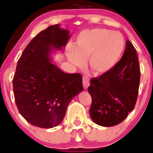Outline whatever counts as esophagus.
Masks as SVG:
<instances>
[{
  "mask_svg": "<svg viewBox=\"0 0 153 153\" xmlns=\"http://www.w3.org/2000/svg\"><path fill=\"white\" fill-rule=\"evenodd\" d=\"M82 81H83V87L85 89H87L89 86V79L87 77H83L82 78Z\"/></svg>",
  "mask_w": 153,
  "mask_h": 153,
  "instance_id": "34e87169",
  "label": "esophagus"
}]
</instances>
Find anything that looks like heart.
Returning <instances> with one entry per match:
<instances>
[{
    "instance_id": "1",
    "label": "heart",
    "mask_w": 153,
    "mask_h": 153,
    "mask_svg": "<svg viewBox=\"0 0 153 153\" xmlns=\"http://www.w3.org/2000/svg\"><path fill=\"white\" fill-rule=\"evenodd\" d=\"M125 39L118 31L102 27L86 30L77 38L76 46L68 49L66 57L76 66L88 58L89 69L96 76L110 71L117 65L125 49Z\"/></svg>"
}]
</instances>
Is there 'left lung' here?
<instances>
[{"label":"left lung","mask_w":153,"mask_h":153,"mask_svg":"<svg viewBox=\"0 0 153 153\" xmlns=\"http://www.w3.org/2000/svg\"><path fill=\"white\" fill-rule=\"evenodd\" d=\"M140 69L134 47L126 42L121 59L106 74L91 79L88 91L92 98L90 117L104 127L122 122L136 104Z\"/></svg>","instance_id":"8db88e82"}]
</instances>
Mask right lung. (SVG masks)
Listing matches in <instances>:
<instances>
[{
    "label": "right lung",
    "mask_w": 153,
    "mask_h": 153,
    "mask_svg": "<svg viewBox=\"0 0 153 153\" xmlns=\"http://www.w3.org/2000/svg\"><path fill=\"white\" fill-rule=\"evenodd\" d=\"M69 33L59 24L48 27L31 40L17 63L15 102L21 116L33 126H57L72 99L84 90L80 74H66L52 63V54L64 49Z\"/></svg>",
    "instance_id": "1"
}]
</instances>
